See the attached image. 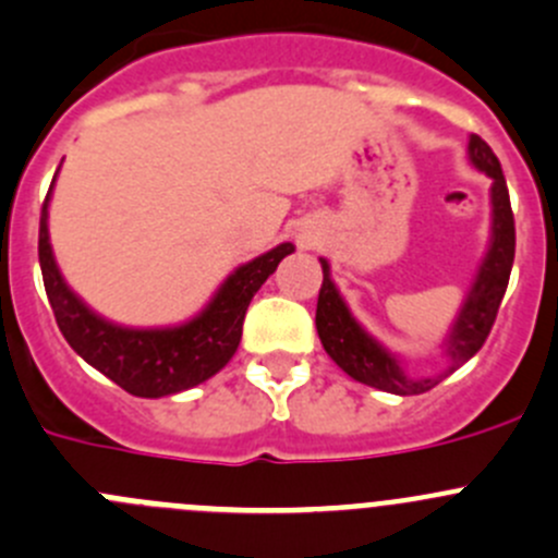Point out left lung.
<instances>
[{
  "label": "left lung",
  "instance_id": "8db88e82",
  "mask_svg": "<svg viewBox=\"0 0 558 558\" xmlns=\"http://www.w3.org/2000/svg\"><path fill=\"white\" fill-rule=\"evenodd\" d=\"M469 160L494 180V187H490V204H494L490 231L494 234H490V247L480 264V272L469 289L466 302H463L461 313H458L456 324L447 335V371H441L439 376H409L400 367V362L356 324V318L345 307L343 296L335 289L332 278H329V264L322 258L324 280L316 305L318 338H322L324 351L338 362V367H343L351 378L367 384V387L392 395L428 392L436 384L445 381L452 371H458L463 362L472 360L490 335L496 313L505 300L507 283H510L512 258H515V218H512L510 193H507L499 158L480 135L469 138Z\"/></svg>",
  "mask_w": 558,
  "mask_h": 558
}]
</instances>
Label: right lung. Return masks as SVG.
<instances>
[{"label": "right lung", "instance_id": "right-lung-1", "mask_svg": "<svg viewBox=\"0 0 558 558\" xmlns=\"http://www.w3.org/2000/svg\"><path fill=\"white\" fill-rule=\"evenodd\" d=\"M48 198L51 191L43 202L37 256L53 318L75 354L84 356L92 367L135 398H163L215 376L240 345L242 322L253 294L278 269V264L294 253V245L283 242L264 256L242 264L226 278L213 302L180 327H119L92 313L59 275L48 242Z\"/></svg>", "mask_w": 558, "mask_h": 558}]
</instances>
